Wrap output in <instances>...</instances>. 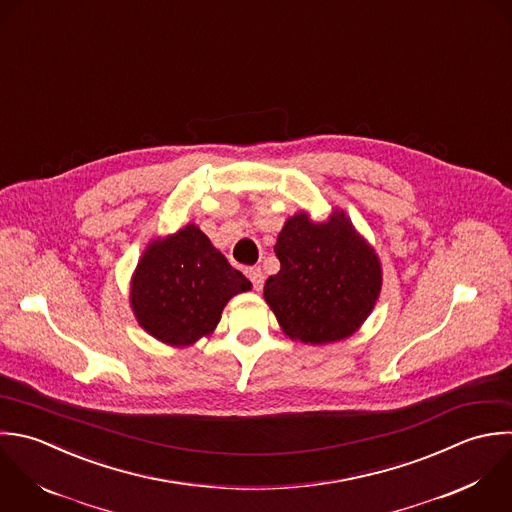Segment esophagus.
I'll return each mask as SVG.
<instances>
[{"label":"esophagus","instance_id":"34e87169","mask_svg":"<svg viewBox=\"0 0 512 512\" xmlns=\"http://www.w3.org/2000/svg\"><path fill=\"white\" fill-rule=\"evenodd\" d=\"M247 277L251 279V283H253L255 291H261V289H263V283H265V275H263V271H261L259 267H253V269H249V271H247Z\"/></svg>","mask_w":512,"mask_h":512}]
</instances>
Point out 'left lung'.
Returning a JSON list of instances; mask_svg holds the SVG:
<instances>
[{
	"instance_id": "8db88e82",
	"label": "left lung",
	"mask_w": 512,
	"mask_h": 512,
	"mask_svg": "<svg viewBox=\"0 0 512 512\" xmlns=\"http://www.w3.org/2000/svg\"><path fill=\"white\" fill-rule=\"evenodd\" d=\"M277 275L265 281V301L291 339L321 345L353 335L381 291V265L345 213L313 223L291 217L277 237Z\"/></svg>"
}]
</instances>
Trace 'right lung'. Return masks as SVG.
Instances as JSON below:
<instances>
[{"instance_id": "right-lung-1", "label": "right lung", "mask_w": 512, "mask_h": 512, "mask_svg": "<svg viewBox=\"0 0 512 512\" xmlns=\"http://www.w3.org/2000/svg\"><path fill=\"white\" fill-rule=\"evenodd\" d=\"M251 281L211 245L195 225L153 241L131 281V307L139 325L167 345H191L209 335L227 301Z\"/></svg>"}]
</instances>
